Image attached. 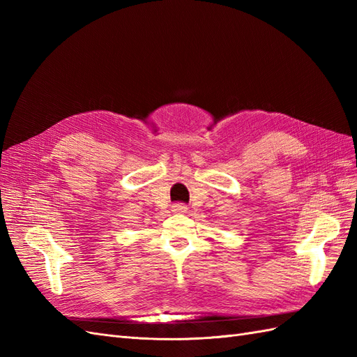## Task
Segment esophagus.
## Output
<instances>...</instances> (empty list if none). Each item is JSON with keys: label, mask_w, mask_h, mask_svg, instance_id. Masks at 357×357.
<instances>
[{"label": "esophagus", "mask_w": 357, "mask_h": 357, "mask_svg": "<svg viewBox=\"0 0 357 357\" xmlns=\"http://www.w3.org/2000/svg\"><path fill=\"white\" fill-rule=\"evenodd\" d=\"M172 211L177 214H185V213H188V207L185 204H174L172 205Z\"/></svg>", "instance_id": "1"}]
</instances>
